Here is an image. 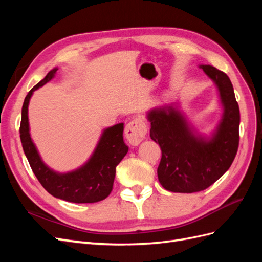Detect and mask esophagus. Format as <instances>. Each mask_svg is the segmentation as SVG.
<instances>
[{"label": "esophagus", "instance_id": "esophagus-1", "mask_svg": "<svg viewBox=\"0 0 262 262\" xmlns=\"http://www.w3.org/2000/svg\"><path fill=\"white\" fill-rule=\"evenodd\" d=\"M146 124L144 119L141 116L133 118L132 120L125 125L124 134L126 140L132 145H138L145 138L146 134Z\"/></svg>", "mask_w": 262, "mask_h": 262}]
</instances>
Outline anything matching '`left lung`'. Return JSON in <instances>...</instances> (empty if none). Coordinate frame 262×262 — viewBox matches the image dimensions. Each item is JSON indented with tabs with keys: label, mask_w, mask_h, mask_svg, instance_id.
<instances>
[{
	"label": "left lung",
	"mask_w": 262,
	"mask_h": 262,
	"mask_svg": "<svg viewBox=\"0 0 262 262\" xmlns=\"http://www.w3.org/2000/svg\"><path fill=\"white\" fill-rule=\"evenodd\" d=\"M215 84L223 114L209 137L194 131L175 105L156 107L146 114L149 137L162 149L157 168L168 191L192 193L213 185L231 167L239 143V107L229 77L209 64H199Z\"/></svg>",
	"instance_id": "8db88e82"
}]
</instances>
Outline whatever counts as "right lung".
<instances>
[{"instance_id":"add662e5","label":"right lung","mask_w":262,"mask_h":262,"mask_svg":"<svg viewBox=\"0 0 262 262\" xmlns=\"http://www.w3.org/2000/svg\"><path fill=\"white\" fill-rule=\"evenodd\" d=\"M57 71L58 68L52 69L43 80L29 91L24 100L19 128L24 153L39 182L53 196L74 203L98 202L106 199L112 192L117 165L129 150L123 141V123L102 131L92 156L81 167L59 172L47 166L30 137L28 106L34 92L50 82Z\"/></svg>"}]
</instances>
